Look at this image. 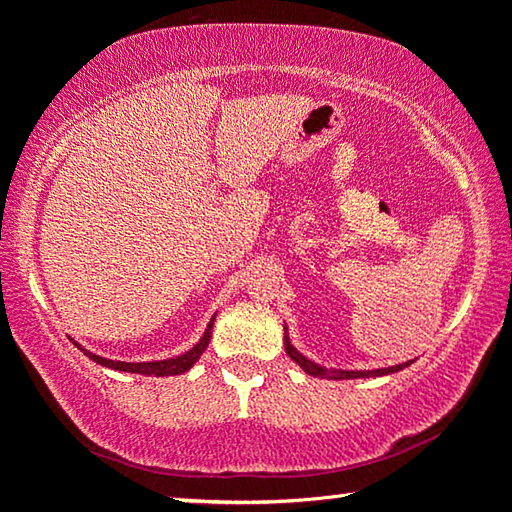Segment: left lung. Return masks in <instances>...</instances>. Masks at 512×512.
I'll return each instance as SVG.
<instances>
[{
    "label": "left lung",
    "mask_w": 512,
    "mask_h": 512,
    "mask_svg": "<svg viewBox=\"0 0 512 512\" xmlns=\"http://www.w3.org/2000/svg\"><path fill=\"white\" fill-rule=\"evenodd\" d=\"M284 350H287L289 357L298 363V366L307 372L311 377H320V379H366V377H381V375H393L397 370H404L406 366H411L413 361L406 363H397V366L391 368H377V370H336V368H325L318 366V363L309 361L305 354H300L296 348H293L287 334V325H284Z\"/></svg>",
    "instance_id": "1"
}]
</instances>
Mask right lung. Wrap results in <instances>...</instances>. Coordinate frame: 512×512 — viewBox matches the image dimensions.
<instances>
[{
    "mask_svg": "<svg viewBox=\"0 0 512 512\" xmlns=\"http://www.w3.org/2000/svg\"><path fill=\"white\" fill-rule=\"evenodd\" d=\"M214 318L212 316L210 323H207L205 334L201 336V341H198L192 350H187L185 354H178V357H171V359H160V361H140V363H131V361H112V359H103L99 354H94L90 350L81 348L79 343L74 341L76 348H81L85 357H90L94 363H99V366H106L112 370H121V372H137V375H153V377H169V375H183L189 368L194 366V363L201 359V354L205 352L207 343L212 339V327H214Z\"/></svg>",
    "mask_w": 512,
    "mask_h": 512,
    "instance_id": "add662e5",
    "label": "right lung"
}]
</instances>
